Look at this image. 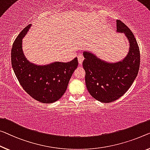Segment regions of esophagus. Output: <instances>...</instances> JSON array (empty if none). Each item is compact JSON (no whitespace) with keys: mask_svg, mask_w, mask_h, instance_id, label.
Masks as SVG:
<instances>
[{"mask_svg":"<svg viewBox=\"0 0 150 150\" xmlns=\"http://www.w3.org/2000/svg\"><path fill=\"white\" fill-rule=\"evenodd\" d=\"M78 61H79V66H81L82 64V62H83V61L84 58H83V56L82 54H79L78 55Z\"/></svg>","mask_w":150,"mask_h":150,"instance_id":"34e87169","label":"esophagus"}]
</instances>
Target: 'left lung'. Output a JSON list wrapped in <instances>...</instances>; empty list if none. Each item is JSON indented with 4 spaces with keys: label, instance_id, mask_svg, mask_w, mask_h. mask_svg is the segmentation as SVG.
I'll return each instance as SVG.
<instances>
[{
    "label": "left lung",
    "instance_id": "obj_1",
    "mask_svg": "<svg viewBox=\"0 0 150 150\" xmlns=\"http://www.w3.org/2000/svg\"><path fill=\"white\" fill-rule=\"evenodd\" d=\"M117 30L125 33L130 44L128 54L122 61L109 63L92 53L83 52L87 89L91 96L103 103L113 102L124 95L139 69V48L133 32L120 20H117Z\"/></svg>",
    "mask_w": 150,
    "mask_h": 150
}]
</instances>
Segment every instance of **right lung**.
Returning <instances> with one entry per match:
<instances>
[{"mask_svg": "<svg viewBox=\"0 0 150 150\" xmlns=\"http://www.w3.org/2000/svg\"><path fill=\"white\" fill-rule=\"evenodd\" d=\"M31 25L22 30L13 42L11 64L20 85L31 97L44 104L59 100L67 88L73 72L78 66L75 58L68 62H55L38 66L29 62L22 50V39Z\"/></svg>", "mask_w": 150, "mask_h": 150, "instance_id": "add662e5", "label": "right lung"}]
</instances>
